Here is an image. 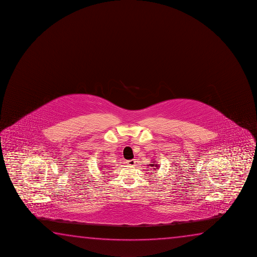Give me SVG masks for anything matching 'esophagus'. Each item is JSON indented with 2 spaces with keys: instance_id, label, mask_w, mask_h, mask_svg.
<instances>
[{
  "instance_id": "34e87169",
  "label": "esophagus",
  "mask_w": 257,
  "mask_h": 257,
  "mask_svg": "<svg viewBox=\"0 0 257 257\" xmlns=\"http://www.w3.org/2000/svg\"><path fill=\"white\" fill-rule=\"evenodd\" d=\"M126 164L128 165H130V166H134L136 164V161L134 160V159H132V160L126 161Z\"/></svg>"
}]
</instances>
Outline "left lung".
Segmentation results:
<instances>
[{
    "label": "left lung",
    "instance_id": "1",
    "mask_svg": "<svg viewBox=\"0 0 257 257\" xmlns=\"http://www.w3.org/2000/svg\"><path fill=\"white\" fill-rule=\"evenodd\" d=\"M149 166H151V167H155L153 168V169H157V168L159 167V166H158V164H149Z\"/></svg>",
    "mask_w": 257,
    "mask_h": 257
}]
</instances>
